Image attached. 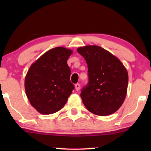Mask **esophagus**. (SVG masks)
<instances>
[{"mask_svg": "<svg viewBox=\"0 0 151 151\" xmlns=\"http://www.w3.org/2000/svg\"><path fill=\"white\" fill-rule=\"evenodd\" d=\"M79 89H80V84H75V89H76V91H78L79 90Z\"/></svg>", "mask_w": 151, "mask_h": 151, "instance_id": "1", "label": "esophagus"}]
</instances>
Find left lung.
<instances>
[{
  "label": "left lung",
  "instance_id": "1",
  "mask_svg": "<svg viewBox=\"0 0 151 151\" xmlns=\"http://www.w3.org/2000/svg\"><path fill=\"white\" fill-rule=\"evenodd\" d=\"M88 66L89 82L81 90L83 104L98 116L114 114L121 106L127 93L129 75L120 60L97 45L77 48Z\"/></svg>",
  "mask_w": 151,
  "mask_h": 151
}]
</instances>
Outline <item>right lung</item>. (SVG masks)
Wrapping results in <instances>:
<instances>
[{
	"label": "right lung",
	"instance_id": "add662e5",
	"mask_svg": "<svg viewBox=\"0 0 151 151\" xmlns=\"http://www.w3.org/2000/svg\"><path fill=\"white\" fill-rule=\"evenodd\" d=\"M72 52L70 49L57 47L43 54L27 71L25 93L39 113L47 115L60 111L72 93L74 86L67 62Z\"/></svg>",
	"mask_w": 151,
	"mask_h": 151
}]
</instances>
